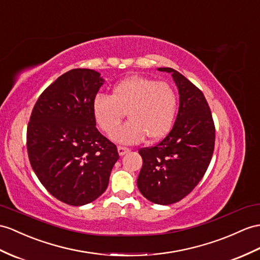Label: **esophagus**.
I'll list each match as a JSON object with an SVG mask.
<instances>
[{
  "label": "esophagus",
  "mask_w": 260,
  "mask_h": 260,
  "mask_svg": "<svg viewBox=\"0 0 260 260\" xmlns=\"http://www.w3.org/2000/svg\"><path fill=\"white\" fill-rule=\"evenodd\" d=\"M129 151H130V149H129V148L122 147V145H119V147H118V152H119V154H120V155H124L125 153H128Z\"/></svg>",
  "instance_id": "esophagus-1"
}]
</instances>
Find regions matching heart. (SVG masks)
I'll return each mask as SVG.
<instances>
[{
  "instance_id": "1",
  "label": "heart",
  "mask_w": 260,
  "mask_h": 260,
  "mask_svg": "<svg viewBox=\"0 0 260 260\" xmlns=\"http://www.w3.org/2000/svg\"><path fill=\"white\" fill-rule=\"evenodd\" d=\"M178 94L167 81L134 76L118 82L111 96L98 93L92 113L101 131L111 135L128 112L131 119L112 135L121 143H137L148 136L156 140L169 134L178 112Z\"/></svg>"
}]
</instances>
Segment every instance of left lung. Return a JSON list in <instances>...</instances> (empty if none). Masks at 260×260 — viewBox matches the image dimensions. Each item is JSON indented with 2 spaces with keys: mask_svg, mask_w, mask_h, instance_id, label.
Returning <instances> with one entry per match:
<instances>
[{
  "mask_svg": "<svg viewBox=\"0 0 260 260\" xmlns=\"http://www.w3.org/2000/svg\"><path fill=\"white\" fill-rule=\"evenodd\" d=\"M159 71L172 74L180 108L167 137L139 150L143 164L137 184L145 199L169 205L184 199L203 179L214 152L215 125L201 89L173 68Z\"/></svg>",
  "mask_w": 260,
  "mask_h": 260,
  "instance_id": "8db88e82",
  "label": "left lung"
}]
</instances>
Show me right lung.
Returning a JSON list of instances; mask_svg holds the SVG:
<instances>
[{
    "mask_svg": "<svg viewBox=\"0 0 260 260\" xmlns=\"http://www.w3.org/2000/svg\"><path fill=\"white\" fill-rule=\"evenodd\" d=\"M103 84L91 69L62 74L37 99L27 124L31 168L44 187L68 205L98 199L119 159L116 144L98 131L92 113Z\"/></svg>",
    "mask_w": 260,
    "mask_h": 260,
    "instance_id": "obj_1",
    "label": "right lung"
}]
</instances>
